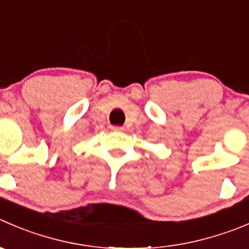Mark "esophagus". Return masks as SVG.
<instances>
[{"mask_svg": "<svg viewBox=\"0 0 249 249\" xmlns=\"http://www.w3.org/2000/svg\"><path fill=\"white\" fill-rule=\"evenodd\" d=\"M110 130H113V131H115V132H122L123 130H124V127H122V126H110Z\"/></svg>", "mask_w": 249, "mask_h": 249, "instance_id": "obj_1", "label": "esophagus"}]
</instances>
